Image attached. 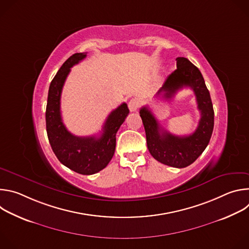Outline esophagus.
I'll use <instances>...</instances> for the list:
<instances>
[{
    "mask_svg": "<svg viewBox=\"0 0 249 249\" xmlns=\"http://www.w3.org/2000/svg\"><path fill=\"white\" fill-rule=\"evenodd\" d=\"M128 107H129V109H130L131 112L137 111L138 108H139V101H138L137 99H134V98L131 99V100L129 101V103H128Z\"/></svg>",
    "mask_w": 249,
    "mask_h": 249,
    "instance_id": "obj_1",
    "label": "esophagus"
}]
</instances>
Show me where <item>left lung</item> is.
<instances>
[{
	"label": "left lung",
	"instance_id": "obj_1",
	"mask_svg": "<svg viewBox=\"0 0 249 249\" xmlns=\"http://www.w3.org/2000/svg\"><path fill=\"white\" fill-rule=\"evenodd\" d=\"M177 69L165 80L157 95L171 98L179 89L190 88L196 96L197 107L201 118L197 129L188 136H175L163 130L148 106L140 109L143 121L147 146L151 155L158 161L177 168L193 163L208 146L214 129V109L199 69L184 57L176 58Z\"/></svg>",
	"mask_w": 249,
	"mask_h": 249
}]
</instances>
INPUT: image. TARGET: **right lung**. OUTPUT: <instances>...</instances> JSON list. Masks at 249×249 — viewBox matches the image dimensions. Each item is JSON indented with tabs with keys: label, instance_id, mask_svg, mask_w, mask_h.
<instances>
[{
	"label": "right lung",
	"instance_id": "add662e5",
	"mask_svg": "<svg viewBox=\"0 0 249 249\" xmlns=\"http://www.w3.org/2000/svg\"><path fill=\"white\" fill-rule=\"evenodd\" d=\"M87 57V53L71 56L59 69L52 80L46 106V130L51 148L68 168L80 174H94L111 160L116 147V133L129 114L124 102L106 118L99 137H78L70 133L63 123L60 109L61 93L71 68Z\"/></svg>",
	"mask_w": 249,
	"mask_h": 249
}]
</instances>
